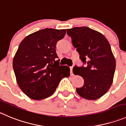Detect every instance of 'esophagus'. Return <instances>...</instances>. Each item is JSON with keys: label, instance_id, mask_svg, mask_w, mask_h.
I'll return each mask as SVG.
<instances>
[{"label": "esophagus", "instance_id": "1", "mask_svg": "<svg viewBox=\"0 0 126 126\" xmlns=\"http://www.w3.org/2000/svg\"><path fill=\"white\" fill-rule=\"evenodd\" d=\"M70 74H71V75L72 76V75H73V66H70Z\"/></svg>", "mask_w": 126, "mask_h": 126}]
</instances>
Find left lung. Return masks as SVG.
<instances>
[{
  "mask_svg": "<svg viewBox=\"0 0 126 126\" xmlns=\"http://www.w3.org/2000/svg\"><path fill=\"white\" fill-rule=\"evenodd\" d=\"M73 45L85 66L73 67L75 75L82 76L84 84L76 88L78 94L88 100L105 94L111 87L116 69V60L111 46L101 33L86 27L67 29Z\"/></svg>",
  "mask_w": 126,
  "mask_h": 126,
  "instance_id": "obj_1",
  "label": "left lung"
}]
</instances>
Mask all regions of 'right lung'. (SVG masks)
<instances>
[{"instance_id":"right-lung-1","label":"right lung","mask_w":126,"mask_h":126,"mask_svg":"<svg viewBox=\"0 0 126 126\" xmlns=\"http://www.w3.org/2000/svg\"><path fill=\"white\" fill-rule=\"evenodd\" d=\"M66 29H45L26 36L13 60L17 84L30 98L41 100L54 93L62 78L69 77L70 68L60 66L57 42Z\"/></svg>"}]
</instances>
